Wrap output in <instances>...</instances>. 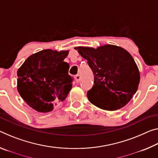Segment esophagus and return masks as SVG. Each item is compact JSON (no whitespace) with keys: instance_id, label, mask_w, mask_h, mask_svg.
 <instances>
[{"instance_id":"1","label":"esophagus","mask_w":158,"mask_h":158,"mask_svg":"<svg viewBox=\"0 0 158 158\" xmlns=\"http://www.w3.org/2000/svg\"><path fill=\"white\" fill-rule=\"evenodd\" d=\"M75 79H76L77 83H79V82L81 81V76H80V75H79V74L76 75V77H75Z\"/></svg>"}]
</instances>
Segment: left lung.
<instances>
[{"instance_id": "left-lung-1", "label": "left lung", "mask_w": 158, "mask_h": 158, "mask_svg": "<svg viewBox=\"0 0 158 158\" xmlns=\"http://www.w3.org/2000/svg\"><path fill=\"white\" fill-rule=\"evenodd\" d=\"M86 59L94 75V85L87 92L89 101L106 110H116L128 103L140 81L139 69L129 52L112 45L75 48Z\"/></svg>"}]
</instances>
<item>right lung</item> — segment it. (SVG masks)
Returning <instances> with one entry per match:
<instances>
[{
	"mask_svg": "<svg viewBox=\"0 0 158 158\" xmlns=\"http://www.w3.org/2000/svg\"><path fill=\"white\" fill-rule=\"evenodd\" d=\"M68 53L44 50L29 56L17 71V91L35 110L50 112L66 99L73 81L64 62Z\"/></svg>",
	"mask_w": 158,
	"mask_h": 158,
	"instance_id": "obj_1",
	"label": "right lung"
}]
</instances>
